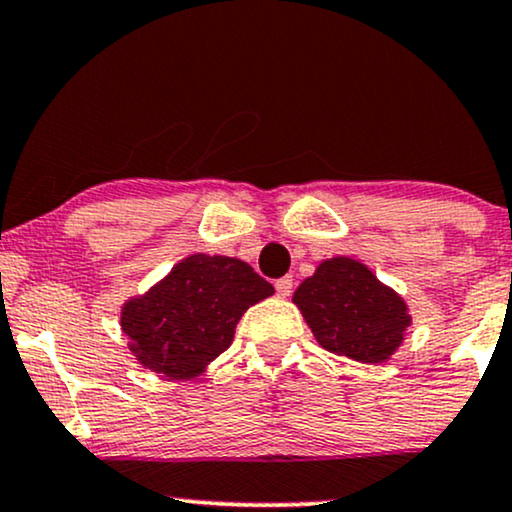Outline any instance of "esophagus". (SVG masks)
<instances>
[{
    "mask_svg": "<svg viewBox=\"0 0 512 512\" xmlns=\"http://www.w3.org/2000/svg\"><path fill=\"white\" fill-rule=\"evenodd\" d=\"M274 288H276V293L281 295V298H288V295H291V291H293V279H291V276H283V279L274 283Z\"/></svg>",
    "mask_w": 512,
    "mask_h": 512,
    "instance_id": "esophagus-1",
    "label": "esophagus"
}]
</instances>
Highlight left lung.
<instances>
[{
	"label": "left lung",
	"instance_id": "1",
	"mask_svg": "<svg viewBox=\"0 0 512 512\" xmlns=\"http://www.w3.org/2000/svg\"><path fill=\"white\" fill-rule=\"evenodd\" d=\"M319 346L357 362L389 360L410 326L408 307L365 264L334 257L293 295Z\"/></svg>",
	"mask_w": 512,
	"mask_h": 512
}]
</instances>
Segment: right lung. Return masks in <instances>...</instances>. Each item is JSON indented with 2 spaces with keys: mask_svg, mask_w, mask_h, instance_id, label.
Wrapping results in <instances>:
<instances>
[{
  "mask_svg": "<svg viewBox=\"0 0 512 512\" xmlns=\"http://www.w3.org/2000/svg\"><path fill=\"white\" fill-rule=\"evenodd\" d=\"M274 286L233 257L193 255L123 307L131 350L152 372L190 379L231 346L238 319Z\"/></svg>",
  "mask_w": 512,
  "mask_h": 512,
  "instance_id": "obj_1",
  "label": "right lung"
}]
</instances>
